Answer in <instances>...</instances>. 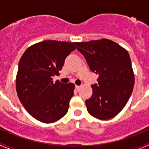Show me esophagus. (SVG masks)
Segmentation results:
<instances>
[{"label":"esophagus","instance_id":"esophagus-1","mask_svg":"<svg viewBox=\"0 0 149 149\" xmlns=\"http://www.w3.org/2000/svg\"><path fill=\"white\" fill-rule=\"evenodd\" d=\"M80 86H77V85H76V86H75V88H76V90H79V88H80Z\"/></svg>","mask_w":149,"mask_h":149}]
</instances>
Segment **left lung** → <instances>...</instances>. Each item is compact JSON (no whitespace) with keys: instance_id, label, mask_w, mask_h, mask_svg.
I'll use <instances>...</instances> for the list:
<instances>
[{"instance_id":"8db88e82","label":"left lung","mask_w":149,"mask_h":149,"mask_svg":"<svg viewBox=\"0 0 149 149\" xmlns=\"http://www.w3.org/2000/svg\"><path fill=\"white\" fill-rule=\"evenodd\" d=\"M74 45L90 70L99 75L98 83L91 85L92 96L86 100L87 111L97 119L112 118L124 108L133 89L134 73L128 52L107 39Z\"/></svg>"}]
</instances>
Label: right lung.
Returning a JSON list of instances; mask_svg holds the SVG:
<instances>
[{
  "label": "right lung",
  "instance_id": "obj_1",
  "mask_svg": "<svg viewBox=\"0 0 149 149\" xmlns=\"http://www.w3.org/2000/svg\"><path fill=\"white\" fill-rule=\"evenodd\" d=\"M74 42L45 40L33 45L22 55L18 66L16 91L26 111L37 120L51 123L67 113L75 85L54 83Z\"/></svg>",
  "mask_w": 149,
  "mask_h": 149
}]
</instances>
